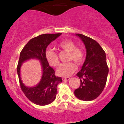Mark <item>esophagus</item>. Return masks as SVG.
<instances>
[{"label": "esophagus", "mask_w": 124, "mask_h": 124, "mask_svg": "<svg viewBox=\"0 0 124 124\" xmlns=\"http://www.w3.org/2000/svg\"><path fill=\"white\" fill-rule=\"evenodd\" d=\"M70 79L69 77H62V80L63 81H68Z\"/></svg>", "instance_id": "34e87169"}]
</instances>
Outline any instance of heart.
<instances>
[{"mask_svg":"<svg viewBox=\"0 0 124 124\" xmlns=\"http://www.w3.org/2000/svg\"><path fill=\"white\" fill-rule=\"evenodd\" d=\"M58 46L69 52L68 61H73L78 65H80L85 59V52L81 47L76 46V44L71 39H65L58 44ZM45 58L49 65L56 67L59 65V60L56 52L51 49L45 51ZM76 70V65L74 62L62 63L57 69V73L62 76H69Z\"/></svg>","mask_w":124,"mask_h":124,"instance_id":"obj_1","label":"heart"}]
</instances>
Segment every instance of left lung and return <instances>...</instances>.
<instances>
[{
    "label": "left lung",
    "mask_w": 124,
    "mask_h": 124,
    "mask_svg": "<svg viewBox=\"0 0 124 124\" xmlns=\"http://www.w3.org/2000/svg\"><path fill=\"white\" fill-rule=\"evenodd\" d=\"M76 35L85 44L87 53L82 69L76 75L80 85L75 90V95L79 100L89 101L97 98L104 89L108 67L106 53L97 41L83 34Z\"/></svg>",
    "instance_id": "1"
}]
</instances>
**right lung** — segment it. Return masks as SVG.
Returning a JSON list of instances; mask_svg holds the SVG:
<instances>
[{
	"label": "right lung",
	"mask_w": 124,
	"mask_h": 124,
	"mask_svg": "<svg viewBox=\"0 0 124 124\" xmlns=\"http://www.w3.org/2000/svg\"><path fill=\"white\" fill-rule=\"evenodd\" d=\"M61 34L62 33L45 34L32 38L24 46L20 54L17 72L21 89L30 101L38 106H46L53 102L57 94V85L62 82V78L55 76V70L49 66L45 56L48 45ZM30 59H38L43 69L40 82L32 88L24 86L20 77L21 65Z\"/></svg>",
	"instance_id": "1"
}]
</instances>
